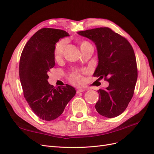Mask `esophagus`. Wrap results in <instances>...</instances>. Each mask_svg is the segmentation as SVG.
I'll return each mask as SVG.
<instances>
[{
  "label": "esophagus",
  "mask_w": 154,
  "mask_h": 154,
  "mask_svg": "<svg viewBox=\"0 0 154 154\" xmlns=\"http://www.w3.org/2000/svg\"><path fill=\"white\" fill-rule=\"evenodd\" d=\"M85 91V88H78V89L76 91V92L78 93H80V92H83V91Z\"/></svg>",
  "instance_id": "esophagus-1"
}]
</instances>
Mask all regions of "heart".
Returning a JSON list of instances; mask_svg holds the SVG:
<instances>
[{
  "instance_id": "1",
  "label": "heart",
  "mask_w": 154,
  "mask_h": 154,
  "mask_svg": "<svg viewBox=\"0 0 154 154\" xmlns=\"http://www.w3.org/2000/svg\"><path fill=\"white\" fill-rule=\"evenodd\" d=\"M66 44H67V40L65 39L60 40L57 44H56L54 48V55L56 60H59L62 57ZM89 45H91V44L89 42H88L87 41L82 42L80 44L81 50L87 48V46H89ZM69 80L72 83V84L78 85L82 83L83 77L80 72H74L72 73L71 75L70 76Z\"/></svg>"
}]
</instances>
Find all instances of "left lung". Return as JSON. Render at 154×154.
Segmentation results:
<instances>
[{"label":"left lung","instance_id":"obj_1","mask_svg":"<svg viewBox=\"0 0 154 154\" xmlns=\"http://www.w3.org/2000/svg\"><path fill=\"white\" fill-rule=\"evenodd\" d=\"M96 46L98 65L93 74L109 82L105 89L97 91L100 99L95 108L106 118L118 116L127 109L137 79L136 56L129 42L109 27L78 31Z\"/></svg>","mask_w":154,"mask_h":154}]
</instances>
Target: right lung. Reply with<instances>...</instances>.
<instances>
[{
    "label": "right lung",
    "instance_id": "add662e5",
    "mask_svg": "<svg viewBox=\"0 0 154 154\" xmlns=\"http://www.w3.org/2000/svg\"><path fill=\"white\" fill-rule=\"evenodd\" d=\"M69 36L61 29L42 28L31 37L22 52L19 76L24 96L33 112L42 119L58 118L76 94L73 87L57 88L48 83V72L54 65V46Z\"/></svg>",
    "mask_w": 154,
    "mask_h": 154
}]
</instances>
